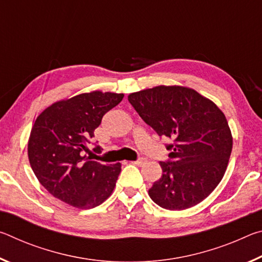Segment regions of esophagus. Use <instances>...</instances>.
<instances>
[{
  "label": "esophagus",
  "instance_id": "esophagus-1",
  "mask_svg": "<svg viewBox=\"0 0 262 262\" xmlns=\"http://www.w3.org/2000/svg\"><path fill=\"white\" fill-rule=\"evenodd\" d=\"M130 163H133V164H136V165H139V166H142V165H144V164H145V159H139V161L130 162Z\"/></svg>",
  "mask_w": 262,
  "mask_h": 262
}]
</instances>
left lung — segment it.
<instances>
[{
    "instance_id": "obj_1",
    "label": "left lung",
    "mask_w": 262,
    "mask_h": 262,
    "mask_svg": "<svg viewBox=\"0 0 262 262\" xmlns=\"http://www.w3.org/2000/svg\"><path fill=\"white\" fill-rule=\"evenodd\" d=\"M128 100L167 145L171 161L161 162L162 177L149 189L159 207L184 210L209 195L228 167L232 134L224 113L194 89L158 85L128 95Z\"/></svg>"
}]
</instances>
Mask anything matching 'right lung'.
Wrapping results in <instances>:
<instances>
[{
    "label": "right lung",
    "mask_w": 262,
    "mask_h": 262,
    "mask_svg": "<svg viewBox=\"0 0 262 262\" xmlns=\"http://www.w3.org/2000/svg\"><path fill=\"white\" fill-rule=\"evenodd\" d=\"M123 94L85 92L55 101L35 119L28 156L39 183L53 196L79 209H91L111 196L121 164L103 165L86 157L88 143L104 114ZM96 152L100 151L96 147Z\"/></svg>",
    "instance_id": "obj_1"
}]
</instances>
